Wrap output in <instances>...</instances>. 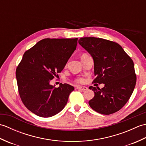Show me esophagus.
<instances>
[{"label":"esophagus","mask_w":146,"mask_h":146,"mask_svg":"<svg viewBox=\"0 0 146 146\" xmlns=\"http://www.w3.org/2000/svg\"><path fill=\"white\" fill-rule=\"evenodd\" d=\"M76 88L78 89L82 90H83V91H85V90H88V87H86V86H78Z\"/></svg>","instance_id":"1"}]
</instances>
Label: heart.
Segmentation results:
<instances>
[{
    "instance_id": "obj_1",
    "label": "heart",
    "mask_w": 146,
    "mask_h": 146,
    "mask_svg": "<svg viewBox=\"0 0 146 146\" xmlns=\"http://www.w3.org/2000/svg\"><path fill=\"white\" fill-rule=\"evenodd\" d=\"M83 55H85V54H82V56H83ZM83 81V80L82 79V78H80V79L77 80V82H82Z\"/></svg>"
}]
</instances>
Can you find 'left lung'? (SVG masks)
<instances>
[{
	"instance_id": "left-lung-1",
	"label": "left lung",
	"mask_w": 146,
	"mask_h": 146,
	"mask_svg": "<svg viewBox=\"0 0 146 146\" xmlns=\"http://www.w3.org/2000/svg\"><path fill=\"white\" fill-rule=\"evenodd\" d=\"M78 43L92 56L94 62V83H104L102 89L90 86L94 97L88 104L97 112L110 115L127 102L136 83L132 59L118 43L97 38H82Z\"/></svg>"
}]
</instances>
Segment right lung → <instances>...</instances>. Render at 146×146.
<instances>
[{
	"label": "right lung",
	"instance_id": "obj_1",
	"mask_svg": "<svg viewBox=\"0 0 146 146\" xmlns=\"http://www.w3.org/2000/svg\"><path fill=\"white\" fill-rule=\"evenodd\" d=\"M78 38L44 39L23 55L16 69L20 97L26 107L36 115L50 117L63 109L74 87L50 85L51 80L63 70L75 51Z\"/></svg>",
	"mask_w": 146,
	"mask_h": 146
}]
</instances>
